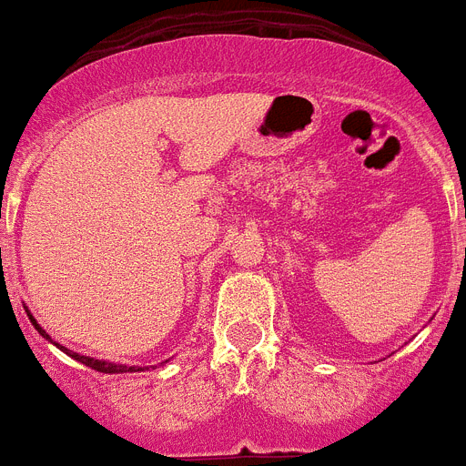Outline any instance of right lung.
I'll list each match as a JSON object with an SVG mask.
<instances>
[{"label":"right lung","mask_w":466,"mask_h":466,"mask_svg":"<svg viewBox=\"0 0 466 466\" xmlns=\"http://www.w3.org/2000/svg\"><path fill=\"white\" fill-rule=\"evenodd\" d=\"M27 318H30V323L35 325V329H37L39 335L44 337V339L46 341H51V344H54V347H58L61 349L63 353H67V356L70 358H75V360H77V363H82V365H86V368H91V370H96V372H106V375H122V372H143V370H150V368H157V365H125V363H110V360H98V358H91V356H82V353H77V351H70V349H66V347H61V344H56L54 339H51L49 335H46V329L42 328V325L37 323V320H35V316L30 311H27ZM167 363V360H165ZM162 365V363H160Z\"/></svg>","instance_id":"add662e5"}]
</instances>
